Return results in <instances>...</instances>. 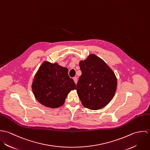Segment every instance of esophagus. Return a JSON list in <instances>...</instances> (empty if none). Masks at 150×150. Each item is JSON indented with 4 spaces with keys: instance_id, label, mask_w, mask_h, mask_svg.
I'll return each mask as SVG.
<instances>
[{
    "instance_id": "34e87169",
    "label": "esophagus",
    "mask_w": 150,
    "mask_h": 150,
    "mask_svg": "<svg viewBox=\"0 0 150 150\" xmlns=\"http://www.w3.org/2000/svg\"><path fill=\"white\" fill-rule=\"evenodd\" d=\"M73 80H74V83H76V84H77V81H78V80H77V78L76 77H74V78H73Z\"/></svg>"
}]
</instances>
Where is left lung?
Returning a JSON list of instances; mask_svg holds the SVG:
<instances>
[{"instance_id":"1","label":"left lung","mask_w":150,"mask_h":150,"mask_svg":"<svg viewBox=\"0 0 150 150\" xmlns=\"http://www.w3.org/2000/svg\"><path fill=\"white\" fill-rule=\"evenodd\" d=\"M82 74L77 92L83 105L90 110L106 106L112 99L117 86L115 74L102 59L94 54L80 62Z\"/></svg>"}]
</instances>
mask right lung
<instances>
[{
  "label": "right lung",
  "mask_w": 150,
  "mask_h": 150,
  "mask_svg": "<svg viewBox=\"0 0 150 150\" xmlns=\"http://www.w3.org/2000/svg\"><path fill=\"white\" fill-rule=\"evenodd\" d=\"M32 88L36 99L41 104L57 108L64 104L67 94L76 89V85L69 77L67 68L44 62L35 74Z\"/></svg>",
  "instance_id": "1"
}]
</instances>
